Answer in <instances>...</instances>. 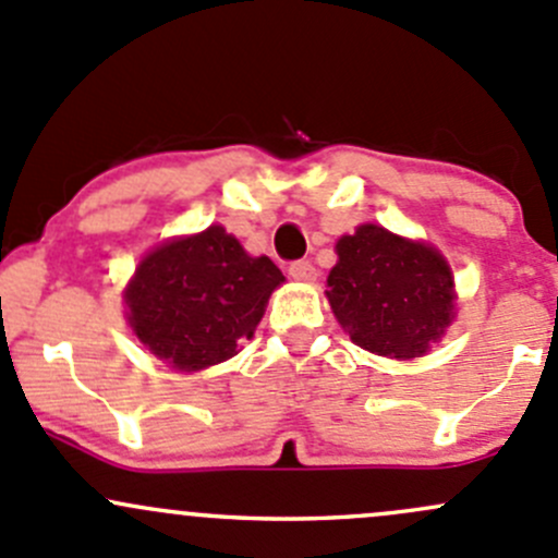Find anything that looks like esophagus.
Masks as SVG:
<instances>
[{"label": "esophagus", "instance_id": "esophagus-1", "mask_svg": "<svg viewBox=\"0 0 558 558\" xmlns=\"http://www.w3.org/2000/svg\"><path fill=\"white\" fill-rule=\"evenodd\" d=\"M289 275L294 280H305V283H311V280H315L313 262H307V258H300V262H291L289 264Z\"/></svg>", "mask_w": 558, "mask_h": 558}]
</instances>
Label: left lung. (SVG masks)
I'll return each mask as SVG.
<instances>
[{"instance_id": "obj_1", "label": "left lung", "mask_w": 558, "mask_h": 558, "mask_svg": "<svg viewBox=\"0 0 558 558\" xmlns=\"http://www.w3.org/2000/svg\"><path fill=\"white\" fill-rule=\"evenodd\" d=\"M337 256L326 296L364 351L415 359L451 324L453 278L435 247L364 223L337 243Z\"/></svg>"}]
</instances>
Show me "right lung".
I'll list each match as a JSON object with an SVG mask.
<instances>
[{
	"label": "right lung",
	"mask_w": 558,
	"mask_h": 558,
	"mask_svg": "<svg viewBox=\"0 0 558 558\" xmlns=\"http://www.w3.org/2000/svg\"><path fill=\"white\" fill-rule=\"evenodd\" d=\"M283 272L247 256L223 227L172 240L140 262L126 289L129 324L150 353L194 373L227 362L251 340Z\"/></svg>",
	"instance_id": "add662e5"
}]
</instances>
